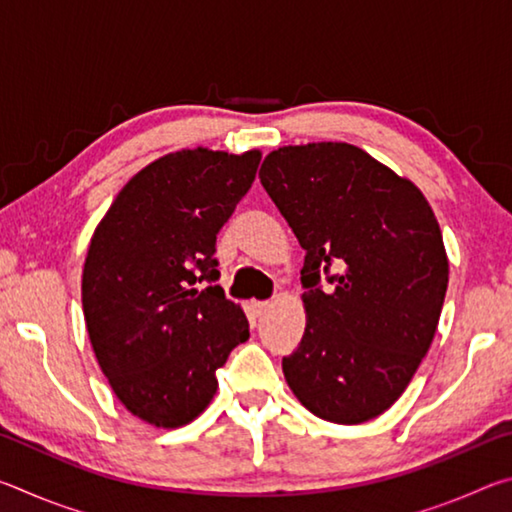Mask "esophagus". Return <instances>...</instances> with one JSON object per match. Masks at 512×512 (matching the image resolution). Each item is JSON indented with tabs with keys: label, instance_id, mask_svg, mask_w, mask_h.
I'll use <instances>...</instances> for the list:
<instances>
[{
	"label": "esophagus",
	"instance_id": "esophagus-1",
	"mask_svg": "<svg viewBox=\"0 0 512 512\" xmlns=\"http://www.w3.org/2000/svg\"><path fill=\"white\" fill-rule=\"evenodd\" d=\"M271 307H273V305H271V302H268V300H253V302H250V311H253L255 316L266 314V311L271 309Z\"/></svg>",
	"mask_w": 512,
	"mask_h": 512
}]
</instances>
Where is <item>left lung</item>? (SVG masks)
I'll return each instance as SVG.
<instances>
[{
    "mask_svg": "<svg viewBox=\"0 0 512 512\" xmlns=\"http://www.w3.org/2000/svg\"><path fill=\"white\" fill-rule=\"evenodd\" d=\"M268 196L305 250L298 350L282 359L298 402L336 424L377 418L400 400L429 352L443 311V232L409 178L345 142L271 151ZM334 263L335 291L317 287Z\"/></svg>",
    "mask_w": 512,
    "mask_h": 512,
    "instance_id": "8db88e82",
    "label": "left lung"
}]
</instances>
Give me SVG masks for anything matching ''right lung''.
I'll use <instances>...</instances> for the list:
<instances>
[{
    "label": "right lung",
    "mask_w": 512,
    "mask_h": 512,
    "mask_svg": "<svg viewBox=\"0 0 512 512\" xmlns=\"http://www.w3.org/2000/svg\"><path fill=\"white\" fill-rule=\"evenodd\" d=\"M262 153L183 149L128 180L90 239L85 327L117 400L162 429L196 420L228 354L248 339L219 284L216 235L253 185Z\"/></svg>",
    "instance_id": "1"
}]
</instances>
